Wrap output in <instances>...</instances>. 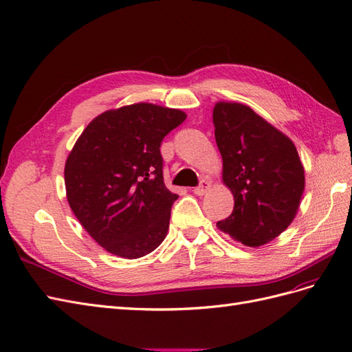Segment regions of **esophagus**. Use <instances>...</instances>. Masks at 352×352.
I'll return each mask as SVG.
<instances>
[{
  "instance_id": "obj_1",
  "label": "esophagus",
  "mask_w": 352,
  "mask_h": 352,
  "mask_svg": "<svg viewBox=\"0 0 352 352\" xmlns=\"http://www.w3.org/2000/svg\"><path fill=\"white\" fill-rule=\"evenodd\" d=\"M210 188V183H208V182H202L200 183L197 187H195L193 188V192H195V195H197V196H204L208 190Z\"/></svg>"
}]
</instances>
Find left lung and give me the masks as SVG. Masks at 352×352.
<instances>
[{
	"instance_id": "1",
	"label": "left lung",
	"mask_w": 352,
	"mask_h": 352,
	"mask_svg": "<svg viewBox=\"0 0 352 352\" xmlns=\"http://www.w3.org/2000/svg\"><path fill=\"white\" fill-rule=\"evenodd\" d=\"M223 183L233 212L217 227L236 242L263 246L292 224L305 188L298 150L286 134L246 104L218 102L212 110Z\"/></svg>"
}]
</instances>
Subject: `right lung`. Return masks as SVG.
<instances>
[{"label":"right lung","instance_id":"obj_1","mask_svg":"<svg viewBox=\"0 0 352 352\" xmlns=\"http://www.w3.org/2000/svg\"><path fill=\"white\" fill-rule=\"evenodd\" d=\"M179 109L134 103L96 116L66 159V197L96 242L142 258L164 242L177 195L164 183L160 143L183 124Z\"/></svg>","mask_w":352,"mask_h":352}]
</instances>
